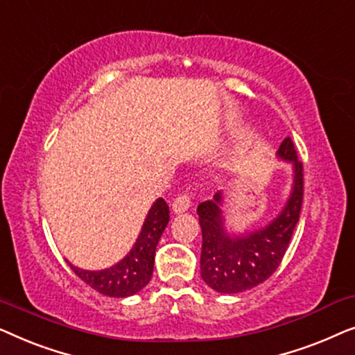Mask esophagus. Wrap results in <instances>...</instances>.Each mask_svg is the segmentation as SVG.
Here are the masks:
<instances>
[{"mask_svg":"<svg viewBox=\"0 0 355 355\" xmlns=\"http://www.w3.org/2000/svg\"><path fill=\"white\" fill-rule=\"evenodd\" d=\"M191 196L189 193H179V196L174 198L173 202V210L176 213H182L186 211L189 207H191Z\"/></svg>","mask_w":355,"mask_h":355,"instance_id":"34e87169","label":"esophagus"}]
</instances>
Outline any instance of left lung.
<instances>
[{
	"label": "left lung",
	"mask_w": 355,
	"mask_h": 355,
	"mask_svg": "<svg viewBox=\"0 0 355 355\" xmlns=\"http://www.w3.org/2000/svg\"><path fill=\"white\" fill-rule=\"evenodd\" d=\"M278 155L294 163V189L288 205L265 230L249 236L230 237L223 230L221 193L215 200H205L197 207L202 227L200 275L205 283L223 294H237L252 289L278 270L289 247L299 221L304 200V164L297 158L294 142L286 137Z\"/></svg>",
	"instance_id": "8db88e82"
}]
</instances>
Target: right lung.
Wrapping results in <instances>:
<instances>
[{"instance_id": "obj_1", "label": "right lung", "mask_w": 355, "mask_h": 355, "mask_svg": "<svg viewBox=\"0 0 355 355\" xmlns=\"http://www.w3.org/2000/svg\"><path fill=\"white\" fill-rule=\"evenodd\" d=\"M169 221V207L163 198H158L150 208L147 220L144 223L137 242L129 252V255L119 261L118 265L101 271H87L76 268L71 270L79 278L94 288L96 293L110 295V297H128L139 293L148 284L153 275L155 250L162 237L164 227Z\"/></svg>"}]
</instances>
